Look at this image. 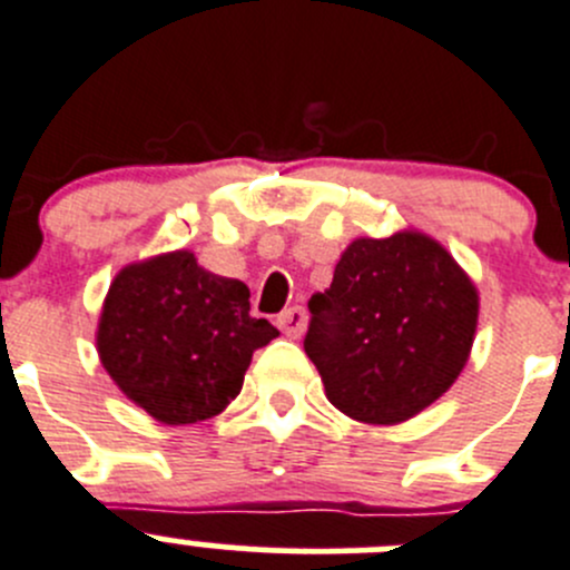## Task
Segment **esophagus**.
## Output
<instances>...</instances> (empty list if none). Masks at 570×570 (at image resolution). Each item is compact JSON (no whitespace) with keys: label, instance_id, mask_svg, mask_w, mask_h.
<instances>
[{"label":"esophagus","instance_id":"34e87169","mask_svg":"<svg viewBox=\"0 0 570 570\" xmlns=\"http://www.w3.org/2000/svg\"><path fill=\"white\" fill-rule=\"evenodd\" d=\"M277 326L287 337H298L304 332V326H307V313H304V307L293 304V307H287L277 315Z\"/></svg>","mask_w":570,"mask_h":570}]
</instances>
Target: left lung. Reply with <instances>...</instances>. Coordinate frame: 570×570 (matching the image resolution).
<instances>
[{
    "label": "left lung",
    "instance_id": "1",
    "mask_svg": "<svg viewBox=\"0 0 570 570\" xmlns=\"http://www.w3.org/2000/svg\"><path fill=\"white\" fill-rule=\"evenodd\" d=\"M304 352L348 419L399 424L452 387L476 330V287L421 233L360 238L307 302Z\"/></svg>",
    "mask_w": 570,
    "mask_h": 570
}]
</instances>
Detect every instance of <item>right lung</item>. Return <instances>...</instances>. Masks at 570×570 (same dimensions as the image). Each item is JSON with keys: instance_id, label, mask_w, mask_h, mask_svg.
Wrapping results in <instances>:
<instances>
[{"instance_id": "obj_1", "label": "right lung", "mask_w": 570, "mask_h": 570, "mask_svg": "<svg viewBox=\"0 0 570 570\" xmlns=\"http://www.w3.org/2000/svg\"><path fill=\"white\" fill-rule=\"evenodd\" d=\"M249 309V287L199 268L190 252L127 266L101 309V365L163 424L205 421L238 396L252 354L279 335Z\"/></svg>"}]
</instances>
